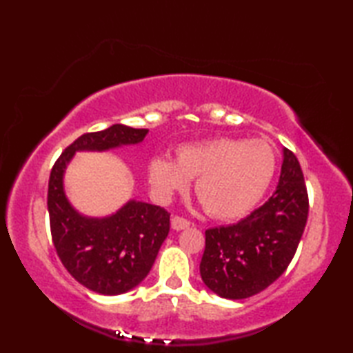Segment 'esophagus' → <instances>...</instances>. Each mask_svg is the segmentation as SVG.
<instances>
[{
  "label": "esophagus",
  "mask_w": 353,
  "mask_h": 353,
  "mask_svg": "<svg viewBox=\"0 0 353 353\" xmlns=\"http://www.w3.org/2000/svg\"><path fill=\"white\" fill-rule=\"evenodd\" d=\"M190 221L188 220H185V219H182V216H172L171 219V228L174 229V230H183V229H186V228H190Z\"/></svg>",
  "instance_id": "obj_1"
}]
</instances>
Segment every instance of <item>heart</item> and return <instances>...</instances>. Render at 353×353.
<instances>
[{
	"mask_svg": "<svg viewBox=\"0 0 353 353\" xmlns=\"http://www.w3.org/2000/svg\"><path fill=\"white\" fill-rule=\"evenodd\" d=\"M276 154L261 139L215 138L177 147L176 162L154 156L147 165V181L156 200L167 203L190 179L208 214L234 220L250 212L273 182Z\"/></svg>",
	"mask_w": 353,
	"mask_h": 353,
	"instance_id": "obj_1",
	"label": "heart"
}]
</instances>
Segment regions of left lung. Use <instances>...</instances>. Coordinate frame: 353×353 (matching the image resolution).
Masks as SVG:
<instances>
[{"mask_svg":"<svg viewBox=\"0 0 353 353\" xmlns=\"http://www.w3.org/2000/svg\"><path fill=\"white\" fill-rule=\"evenodd\" d=\"M276 191L261 208L230 226L205 232L200 276L216 296L239 301L258 294L294 256L308 219V194L297 157L282 148Z\"/></svg>","mask_w":353,"mask_h":353,"instance_id":"1","label":"left lung"}]
</instances>
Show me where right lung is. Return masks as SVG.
Here are the masks:
<instances>
[{
    "label": "right lung",
    "mask_w": 353,
    "mask_h": 353,
    "mask_svg": "<svg viewBox=\"0 0 353 353\" xmlns=\"http://www.w3.org/2000/svg\"><path fill=\"white\" fill-rule=\"evenodd\" d=\"M147 133V129L124 124L85 133L65 150L51 170L47 205L52 243L74 279L99 294H123L145 279L168 236L170 214L161 206L132 199L110 215H83L66 196L65 171L77 152L137 145Z\"/></svg>",
    "instance_id": "add662e5"
}]
</instances>
